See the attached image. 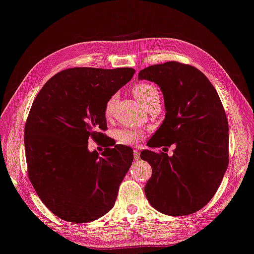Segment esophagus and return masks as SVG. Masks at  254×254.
Segmentation results:
<instances>
[{"label":"esophagus","instance_id":"34e87169","mask_svg":"<svg viewBox=\"0 0 254 254\" xmlns=\"http://www.w3.org/2000/svg\"><path fill=\"white\" fill-rule=\"evenodd\" d=\"M133 159H135L136 161L140 159V156H139V152H138V150H133Z\"/></svg>","mask_w":254,"mask_h":254}]
</instances>
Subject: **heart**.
<instances>
[{
	"mask_svg": "<svg viewBox=\"0 0 254 254\" xmlns=\"http://www.w3.org/2000/svg\"><path fill=\"white\" fill-rule=\"evenodd\" d=\"M133 96L139 102L143 107H147L154 102H159V92L155 85L149 83H139L136 84L132 87ZM116 96H112L107 100L106 105H105V116L107 118L111 116L113 112V107L116 102ZM141 138V132L139 130H135V129H119L117 131V139L121 143L124 145H135Z\"/></svg>",
	"mask_w": 254,
	"mask_h": 254,
	"instance_id": "b5f03b06",
	"label": "heart"
}]
</instances>
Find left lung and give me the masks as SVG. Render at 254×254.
Returning a JSON list of instances; mask_svg holds the SVG:
<instances>
[{"label": "left lung", "instance_id": "obj_1", "mask_svg": "<svg viewBox=\"0 0 254 254\" xmlns=\"http://www.w3.org/2000/svg\"><path fill=\"white\" fill-rule=\"evenodd\" d=\"M138 79L159 86L165 102L164 122L147 146H176L172 156L140 152L152 168L146 197L168 216L193 213L212 199L228 168L229 126L221 100L203 73L178 62L143 68Z\"/></svg>", "mask_w": 254, "mask_h": 254}]
</instances>
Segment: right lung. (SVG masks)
Returning <instances> with one entry per match:
<instances>
[{"label":"right lung","mask_w":254,"mask_h":254,"mask_svg":"<svg viewBox=\"0 0 254 254\" xmlns=\"http://www.w3.org/2000/svg\"><path fill=\"white\" fill-rule=\"evenodd\" d=\"M129 67L62 70L37 94L24 130L28 178L51 211L68 222L94 221L111 210L130 168V147L88 150L107 123L105 105L132 78Z\"/></svg>","instance_id":"right-lung-1"}]
</instances>
